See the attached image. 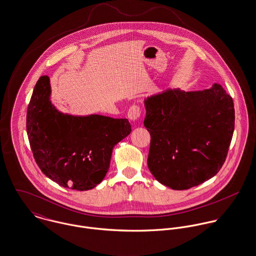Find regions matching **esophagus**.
<instances>
[{
  "mask_svg": "<svg viewBox=\"0 0 256 256\" xmlns=\"http://www.w3.org/2000/svg\"><path fill=\"white\" fill-rule=\"evenodd\" d=\"M142 114V108L140 105H132L128 112V116L132 120L136 122L138 120Z\"/></svg>",
  "mask_w": 256,
  "mask_h": 256,
  "instance_id": "obj_1",
  "label": "esophagus"
}]
</instances>
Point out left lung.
Returning a JSON list of instances; mask_svg holds the SVG:
<instances>
[{
	"label": "left lung",
	"mask_w": 256,
	"mask_h": 256,
	"mask_svg": "<svg viewBox=\"0 0 256 256\" xmlns=\"http://www.w3.org/2000/svg\"><path fill=\"white\" fill-rule=\"evenodd\" d=\"M148 168L161 184L184 190L214 176L234 128L232 98L220 84L196 92L167 90L145 100Z\"/></svg>",
	"instance_id": "obj_1"
}]
</instances>
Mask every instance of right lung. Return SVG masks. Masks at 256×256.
<instances>
[{"label": "right lung", "instance_id": "obj_1", "mask_svg": "<svg viewBox=\"0 0 256 256\" xmlns=\"http://www.w3.org/2000/svg\"><path fill=\"white\" fill-rule=\"evenodd\" d=\"M50 93L49 78L41 76L28 108L26 132L35 162L60 186L91 190L105 178L114 145L130 134L132 126L128 118L60 113L51 105Z\"/></svg>", "mask_w": 256, "mask_h": 256}]
</instances>
